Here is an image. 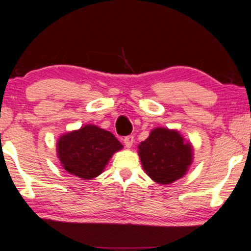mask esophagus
I'll list each match as a JSON object with an SVG mask.
<instances>
[{
  "mask_svg": "<svg viewBox=\"0 0 251 251\" xmlns=\"http://www.w3.org/2000/svg\"><path fill=\"white\" fill-rule=\"evenodd\" d=\"M124 144H125V146L127 148H130L131 146H133V144H134V136L133 135L126 136V137L124 138Z\"/></svg>",
  "mask_w": 251,
  "mask_h": 251,
  "instance_id": "34e87169",
  "label": "esophagus"
}]
</instances>
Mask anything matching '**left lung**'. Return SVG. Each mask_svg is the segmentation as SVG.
Segmentation results:
<instances>
[{
    "instance_id": "8db88e82",
    "label": "left lung",
    "mask_w": 251,
    "mask_h": 251,
    "mask_svg": "<svg viewBox=\"0 0 251 251\" xmlns=\"http://www.w3.org/2000/svg\"><path fill=\"white\" fill-rule=\"evenodd\" d=\"M138 148L147 175L163 185L184 176L193 159L192 146L176 130L155 128Z\"/></svg>"
}]
</instances>
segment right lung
<instances>
[{
    "mask_svg": "<svg viewBox=\"0 0 251 251\" xmlns=\"http://www.w3.org/2000/svg\"><path fill=\"white\" fill-rule=\"evenodd\" d=\"M122 147L110 131L86 125L59 138L57 155L65 171L83 179H91L103 172L112 155Z\"/></svg>",
    "mask_w": 251,
    "mask_h": 251,
    "instance_id": "1",
    "label": "right lung"
}]
</instances>
